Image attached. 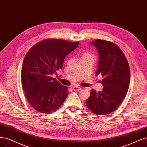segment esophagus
Returning a JSON list of instances; mask_svg holds the SVG:
<instances>
[{
	"label": "esophagus",
	"instance_id": "1",
	"mask_svg": "<svg viewBox=\"0 0 147 147\" xmlns=\"http://www.w3.org/2000/svg\"><path fill=\"white\" fill-rule=\"evenodd\" d=\"M73 90L74 91H79L81 90V88L79 87H73Z\"/></svg>",
	"mask_w": 147,
	"mask_h": 147
}]
</instances>
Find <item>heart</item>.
<instances>
[{"instance_id":"heart-1","label":"heart","mask_w":147,"mask_h":147,"mask_svg":"<svg viewBox=\"0 0 147 147\" xmlns=\"http://www.w3.org/2000/svg\"><path fill=\"white\" fill-rule=\"evenodd\" d=\"M90 55V54H88V53H84L83 55Z\"/></svg>"}]
</instances>
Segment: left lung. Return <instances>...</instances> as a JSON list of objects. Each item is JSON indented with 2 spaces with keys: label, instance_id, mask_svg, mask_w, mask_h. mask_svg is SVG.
<instances>
[{
  "label": "left lung",
  "instance_id": "1",
  "mask_svg": "<svg viewBox=\"0 0 147 147\" xmlns=\"http://www.w3.org/2000/svg\"><path fill=\"white\" fill-rule=\"evenodd\" d=\"M98 51L99 61L96 76L100 75L104 87L102 92L92 90L86 105L93 113L106 115L120 106L128 91L130 70L123 53L111 41L96 40L90 42Z\"/></svg>",
  "mask_w": 147,
  "mask_h": 147
}]
</instances>
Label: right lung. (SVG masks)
I'll use <instances>...</instances> for the list:
<instances>
[{"instance_id":"right-lung-1","label":"right lung","mask_w":147,"mask_h":147,"mask_svg":"<svg viewBox=\"0 0 147 147\" xmlns=\"http://www.w3.org/2000/svg\"><path fill=\"white\" fill-rule=\"evenodd\" d=\"M79 42L46 39L28 51L23 61L21 84L26 99L36 111L50 113L61 106L68 96V88L53 77L61 69L67 55Z\"/></svg>"}]
</instances>
